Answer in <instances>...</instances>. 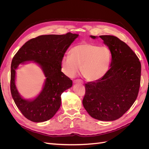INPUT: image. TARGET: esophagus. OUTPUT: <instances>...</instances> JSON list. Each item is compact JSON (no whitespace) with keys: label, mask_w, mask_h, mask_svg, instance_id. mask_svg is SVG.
I'll use <instances>...</instances> for the list:
<instances>
[{"label":"esophagus","mask_w":149,"mask_h":149,"mask_svg":"<svg viewBox=\"0 0 149 149\" xmlns=\"http://www.w3.org/2000/svg\"><path fill=\"white\" fill-rule=\"evenodd\" d=\"M73 83H83V81L81 79H74L73 80Z\"/></svg>","instance_id":"esophagus-1"}]
</instances>
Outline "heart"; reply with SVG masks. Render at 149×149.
<instances>
[{"label": "heart", "mask_w": 149, "mask_h": 149, "mask_svg": "<svg viewBox=\"0 0 149 149\" xmlns=\"http://www.w3.org/2000/svg\"><path fill=\"white\" fill-rule=\"evenodd\" d=\"M112 57L111 49L106 46L81 43L71 49L70 56L62 58L61 70L72 78L78 73L80 68L81 73L86 80L95 81L102 78L109 70Z\"/></svg>", "instance_id": "obj_1"}]
</instances>
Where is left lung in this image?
I'll return each mask as SVG.
<instances>
[{"mask_svg": "<svg viewBox=\"0 0 149 149\" xmlns=\"http://www.w3.org/2000/svg\"><path fill=\"white\" fill-rule=\"evenodd\" d=\"M91 37L96 38L95 36ZM100 37L112 52L111 67L102 78L85 84L83 104L94 119L115 120L136 100L141 85V64L136 54L119 38L112 35Z\"/></svg>", "mask_w": 149, "mask_h": 149, "instance_id": "1", "label": "left lung"}]
</instances>
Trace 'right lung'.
<instances>
[{
  "label": "right lung",
  "mask_w": 149,
  "mask_h": 149,
  "mask_svg": "<svg viewBox=\"0 0 149 149\" xmlns=\"http://www.w3.org/2000/svg\"><path fill=\"white\" fill-rule=\"evenodd\" d=\"M78 35H45L26 42L13 56L11 63L10 91L16 106L26 119L41 123L50 119L61 106V95L72 86V80L61 70V61ZM34 60L42 67L46 80L39 96L32 101L22 98L15 84V69L22 62Z\"/></svg>",
  "instance_id": "obj_1"
}]
</instances>
